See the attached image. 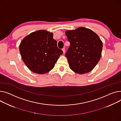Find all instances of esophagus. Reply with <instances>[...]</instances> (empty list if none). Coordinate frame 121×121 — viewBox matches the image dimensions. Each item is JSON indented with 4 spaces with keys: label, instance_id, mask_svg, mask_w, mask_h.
Masks as SVG:
<instances>
[{
    "label": "esophagus",
    "instance_id": "obj_1",
    "mask_svg": "<svg viewBox=\"0 0 121 121\" xmlns=\"http://www.w3.org/2000/svg\"><path fill=\"white\" fill-rule=\"evenodd\" d=\"M62 51H63V53H65V48H63Z\"/></svg>",
    "mask_w": 121,
    "mask_h": 121
}]
</instances>
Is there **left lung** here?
Masks as SVG:
<instances>
[{"label": "left lung", "instance_id": "1", "mask_svg": "<svg viewBox=\"0 0 121 121\" xmlns=\"http://www.w3.org/2000/svg\"><path fill=\"white\" fill-rule=\"evenodd\" d=\"M66 35L70 44L65 55L70 69L81 74L92 70L102 54L103 43L98 35L84 27L67 30Z\"/></svg>", "mask_w": 121, "mask_h": 121}]
</instances>
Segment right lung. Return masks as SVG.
Returning a JSON list of instances; mask_svg holds the SVG:
<instances>
[{"label": "right lung", "instance_id": "right-lung-1", "mask_svg": "<svg viewBox=\"0 0 121 121\" xmlns=\"http://www.w3.org/2000/svg\"><path fill=\"white\" fill-rule=\"evenodd\" d=\"M19 51L26 66L39 74L52 70L63 54L53 38V33L45 30L33 32L26 36L20 44Z\"/></svg>", "mask_w": 121, "mask_h": 121}]
</instances>
